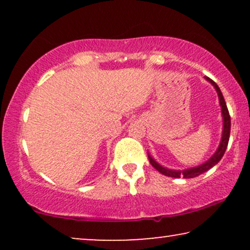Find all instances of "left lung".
I'll use <instances>...</instances> for the list:
<instances>
[{"instance_id":"1","label":"left lung","mask_w":250,"mask_h":250,"mask_svg":"<svg viewBox=\"0 0 250 250\" xmlns=\"http://www.w3.org/2000/svg\"><path fill=\"white\" fill-rule=\"evenodd\" d=\"M206 80L209 82L211 85H213V86L215 87V90H216V92H217L218 99H220L221 109H222V116H223V133H222V139H221L220 146H218V149L216 150V152H215L214 155L207 160L206 163L203 164V165L193 167V168L184 169V170H173V169L165 168V167L159 165V164L157 163L151 156H148L150 164H151V165L155 167V168L158 170L159 173L164 174V175L169 176V177H184V179H192V177H196L198 175H200V174L207 172L208 169H210L211 167L216 165V164L222 159V157H223L225 150H227L229 138H230V129H231L230 114H229L227 104H225V100L223 98V94H222V92L220 90V87H218L217 84L215 83L213 80H210L209 77H206Z\"/></svg>"}]
</instances>
